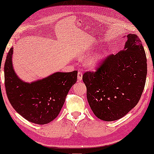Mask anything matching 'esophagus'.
Masks as SVG:
<instances>
[{
  "label": "esophagus",
  "instance_id": "1",
  "mask_svg": "<svg viewBox=\"0 0 154 154\" xmlns=\"http://www.w3.org/2000/svg\"><path fill=\"white\" fill-rule=\"evenodd\" d=\"M82 79H83V72L81 70H79L78 71V80L81 81H82Z\"/></svg>",
  "mask_w": 154,
  "mask_h": 154
}]
</instances>
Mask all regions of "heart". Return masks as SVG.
I'll return each instance as SVG.
<instances>
[{"label":"heart","mask_w":154,"mask_h":154,"mask_svg":"<svg viewBox=\"0 0 154 154\" xmlns=\"http://www.w3.org/2000/svg\"><path fill=\"white\" fill-rule=\"evenodd\" d=\"M106 50H102L94 54L93 55L90 57L85 62V65L88 68L93 69L96 67L100 63L102 62V60L104 59L105 54H106ZM87 54V53H85Z\"/></svg>","instance_id":"obj_1"}]
</instances>
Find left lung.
<instances>
[{
	"instance_id": "obj_1",
	"label": "left lung",
	"mask_w": 154,
	"mask_h": 154,
	"mask_svg": "<svg viewBox=\"0 0 154 154\" xmlns=\"http://www.w3.org/2000/svg\"><path fill=\"white\" fill-rule=\"evenodd\" d=\"M124 49L107 57L95 72H85L83 81L94 114L104 121L121 119L137 104L147 73L146 54L135 34H128Z\"/></svg>"
}]
</instances>
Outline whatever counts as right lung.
Masks as SVG:
<instances>
[{"instance_id":"right-lung-1","label":"right lung","mask_w":154,"mask_h":154,"mask_svg":"<svg viewBox=\"0 0 154 154\" xmlns=\"http://www.w3.org/2000/svg\"><path fill=\"white\" fill-rule=\"evenodd\" d=\"M13 48L4 65L5 86L8 100L19 114L31 123L44 125L60 113L66 97L77 81V71L55 72L31 83L22 81L12 66Z\"/></svg>"}]
</instances>
